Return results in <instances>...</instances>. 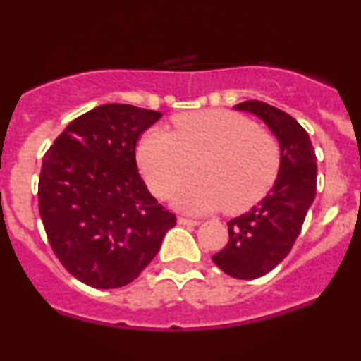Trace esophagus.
<instances>
[{
    "label": "esophagus",
    "mask_w": 361,
    "mask_h": 361,
    "mask_svg": "<svg viewBox=\"0 0 361 361\" xmlns=\"http://www.w3.org/2000/svg\"><path fill=\"white\" fill-rule=\"evenodd\" d=\"M178 224H181V226H198L200 222H198L197 219H188L181 215V217H178Z\"/></svg>",
    "instance_id": "esophagus-1"
}]
</instances>
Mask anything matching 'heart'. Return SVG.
I'll return each mask as SVG.
<instances>
[{
    "label": "heart",
    "instance_id": "1",
    "mask_svg": "<svg viewBox=\"0 0 361 361\" xmlns=\"http://www.w3.org/2000/svg\"><path fill=\"white\" fill-rule=\"evenodd\" d=\"M175 132L149 130L137 159L151 192L168 198L193 173L198 176L176 195L188 212L227 207L241 212L259 202L275 183L281 164L279 140L231 110H202L173 118Z\"/></svg>",
    "mask_w": 361,
    "mask_h": 361
}]
</instances>
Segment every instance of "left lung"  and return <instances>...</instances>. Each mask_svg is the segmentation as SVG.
<instances>
[{
    "label": "left lung",
    "instance_id": "8db88e82",
    "mask_svg": "<svg viewBox=\"0 0 361 361\" xmlns=\"http://www.w3.org/2000/svg\"><path fill=\"white\" fill-rule=\"evenodd\" d=\"M235 110L251 111L280 140L281 164L271 192L250 212L227 222L229 243L212 256L226 275L259 279L287 258L316 197V152L305 128L292 115L259 100L243 102Z\"/></svg>",
    "mask_w": 361,
    "mask_h": 361
}]
</instances>
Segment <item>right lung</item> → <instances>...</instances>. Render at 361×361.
I'll list each match as a JSON object with an SVG mask.
<instances>
[{
  "mask_svg": "<svg viewBox=\"0 0 361 361\" xmlns=\"http://www.w3.org/2000/svg\"><path fill=\"white\" fill-rule=\"evenodd\" d=\"M159 111L106 103L74 118L45 152L39 210L54 255L74 279L118 288L151 263L176 215L139 175L135 146Z\"/></svg>",
  "mask_w": 361,
  "mask_h": 361,
  "instance_id": "add662e5",
  "label": "right lung"
}]
</instances>
